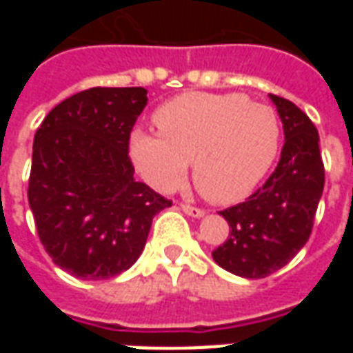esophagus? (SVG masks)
Instances as JSON below:
<instances>
[{
	"instance_id": "1",
	"label": "esophagus",
	"mask_w": 353,
	"mask_h": 353,
	"mask_svg": "<svg viewBox=\"0 0 353 353\" xmlns=\"http://www.w3.org/2000/svg\"><path fill=\"white\" fill-rule=\"evenodd\" d=\"M181 210H183L187 215H191V217H202V215L206 214V212H204L202 208L189 206V204H181Z\"/></svg>"
}]
</instances>
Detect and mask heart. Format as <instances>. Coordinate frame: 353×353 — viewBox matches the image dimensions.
<instances>
[{
  "instance_id": "heart-1",
  "label": "heart",
  "mask_w": 353,
  "mask_h": 353,
  "mask_svg": "<svg viewBox=\"0 0 353 353\" xmlns=\"http://www.w3.org/2000/svg\"><path fill=\"white\" fill-rule=\"evenodd\" d=\"M159 134L136 130L128 154L157 191L183 183L187 162L200 194L215 204L244 200L278 157L281 124L276 111L240 92H189L154 111Z\"/></svg>"
}]
</instances>
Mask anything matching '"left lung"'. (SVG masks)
Listing matches in <instances>:
<instances>
[{"label":"left lung","mask_w":353,"mask_h":353,"mask_svg":"<svg viewBox=\"0 0 353 353\" xmlns=\"http://www.w3.org/2000/svg\"><path fill=\"white\" fill-rule=\"evenodd\" d=\"M270 100L285 136L280 162L245 202L219 212L229 223V238L212 252L221 268L255 280L280 270L303 250L325 183L314 123L293 101L276 94Z\"/></svg>","instance_id":"8db88e82"}]
</instances>
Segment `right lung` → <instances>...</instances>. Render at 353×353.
<instances>
[{
	"label": "right lung",
	"instance_id": "add662e5",
	"mask_svg": "<svg viewBox=\"0 0 353 353\" xmlns=\"http://www.w3.org/2000/svg\"><path fill=\"white\" fill-rule=\"evenodd\" d=\"M141 87L83 90L60 101L34 138L28 202L45 252L81 280L128 270L153 217L172 202L134 179L128 139Z\"/></svg>",
	"mask_w": 353,
	"mask_h": 353
}]
</instances>
